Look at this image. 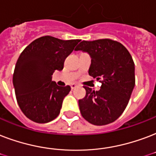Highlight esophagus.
Instances as JSON below:
<instances>
[{
    "instance_id": "obj_1",
    "label": "esophagus",
    "mask_w": 156,
    "mask_h": 156,
    "mask_svg": "<svg viewBox=\"0 0 156 156\" xmlns=\"http://www.w3.org/2000/svg\"><path fill=\"white\" fill-rule=\"evenodd\" d=\"M77 87H78L77 84H72V85H71V89H72V90H73V89H75Z\"/></svg>"
}]
</instances>
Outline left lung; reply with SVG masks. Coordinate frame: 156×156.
I'll use <instances>...</instances> for the list:
<instances>
[{"label":"left lung","mask_w":156,"mask_h":156,"mask_svg":"<svg viewBox=\"0 0 156 156\" xmlns=\"http://www.w3.org/2000/svg\"><path fill=\"white\" fill-rule=\"evenodd\" d=\"M75 51L90 55L89 75L101 79L98 91L84 87L86 97L78 101L81 115L94 125L113 123L124 111L135 86V65L130 53L110 39L83 41Z\"/></svg>","instance_id":"obj_1"}]
</instances>
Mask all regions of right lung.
I'll use <instances>...</instances> for the list:
<instances>
[{"label":"right lung","mask_w":156,"mask_h":156,"mask_svg":"<svg viewBox=\"0 0 156 156\" xmlns=\"http://www.w3.org/2000/svg\"><path fill=\"white\" fill-rule=\"evenodd\" d=\"M80 40H60L51 36L36 39L23 51L15 65L13 84L18 104L33 122L45 123L59 115L71 88L52 81L55 70L63 69L66 57Z\"/></svg>","instance_id":"1"}]
</instances>
